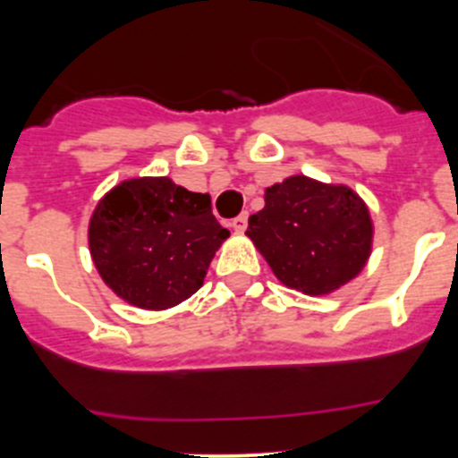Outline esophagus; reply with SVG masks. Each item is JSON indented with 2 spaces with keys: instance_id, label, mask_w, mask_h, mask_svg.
Here are the masks:
<instances>
[{
  "instance_id": "34e87169",
  "label": "esophagus",
  "mask_w": 458,
  "mask_h": 458,
  "mask_svg": "<svg viewBox=\"0 0 458 458\" xmlns=\"http://www.w3.org/2000/svg\"><path fill=\"white\" fill-rule=\"evenodd\" d=\"M230 225H233L234 233H243V230L248 228V212H243V215L234 216V219L230 221Z\"/></svg>"
}]
</instances>
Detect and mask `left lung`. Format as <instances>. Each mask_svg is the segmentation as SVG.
Segmentation results:
<instances>
[{"instance_id": "8db88e82", "label": "left lung", "mask_w": 458, "mask_h": 458, "mask_svg": "<svg viewBox=\"0 0 458 458\" xmlns=\"http://www.w3.org/2000/svg\"><path fill=\"white\" fill-rule=\"evenodd\" d=\"M263 201L246 234L284 285L321 297L366 267L374 225L350 186L293 174L266 188Z\"/></svg>"}]
</instances>
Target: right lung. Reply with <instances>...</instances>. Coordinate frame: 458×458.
I'll return each instance as SVG.
<instances>
[{"mask_svg": "<svg viewBox=\"0 0 458 458\" xmlns=\"http://www.w3.org/2000/svg\"><path fill=\"white\" fill-rule=\"evenodd\" d=\"M228 237L212 215L210 195L170 177L117 183L88 224V248L104 284L143 310H168L192 297Z\"/></svg>", "mask_w": 458, "mask_h": 458, "instance_id": "right-lung-1", "label": "right lung"}]
</instances>
